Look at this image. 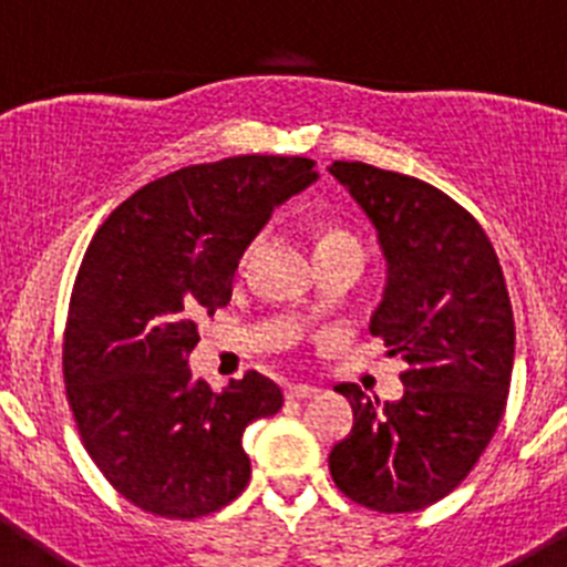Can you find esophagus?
Instances as JSON below:
<instances>
[{
	"label": "esophagus",
	"mask_w": 567,
	"mask_h": 567,
	"mask_svg": "<svg viewBox=\"0 0 567 567\" xmlns=\"http://www.w3.org/2000/svg\"><path fill=\"white\" fill-rule=\"evenodd\" d=\"M284 394H287V400H307L312 398V394H318V389L307 383H289L287 389H284Z\"/></svg>",
	"instance_id": "esophagus-1"
}]
</instances>
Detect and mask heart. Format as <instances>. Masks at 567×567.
Masks as SVG:
<instances>
[{"label":"heart","instance_id":"1","mask_svg":"<svg viewBox=\"0 0 567 567\" xmlns=\"http://www.w3.org/2000/svg\"><path fill=\"white\" fill-rule=\"evenodd\" d=\"M346 244H358V238H354L349 229L327 227L323 233H320L318 252H323V249H332V247H346ZM260 247H264V235H258V238L249 240V247L244 249V255H240V269L252 267V260H255V255L260 252ZM358 247H360V244H358Z\"/></svg>","mask_w":567,"mask_h":567}]
</instances>
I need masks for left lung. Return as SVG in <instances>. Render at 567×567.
<instances>
[{"mask_svg": "<svg viewBox=\"0 0 567 567\" xmlns=\"http://www.w3.org/2000/svg\"><path fill=\"white\" fill-rule=\"evenodd\" d=\"M329 173L374 224L389 278L369 332L409 363L398 403L340 383L354 425L329 454L352 503L409 514L452 494L497 432L514 369V312L477 218L412 175L363 162Z\"/></svg>", "mask_w": 567, "mask_h": 567, "instance_id": "1", "label": "left lung"}]
</instances>
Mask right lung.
I'll list each match as a JSON object with an SVG mask.
<instances>
[{
    "label": "right lung",
    "mask_w": 567,
    "mask_h": 567,
    "mask_svg": "<svg viewBox=\"0 0 567 567\" xmlns=\"http://www.w3.org/2000/svg\"><path fill=\"white\" fill-rule=\"evenodd\" d=\"M315 178L300 155L195 164L130 195L90 240L64 327V389L90 460L147 514L207 517L247 488L244 429L284 394L260 372L221 394L193 380L195 320L227 307L249 240Z\"/></svg>",
    "instance_id": "obj_1"
}]
</instances>
